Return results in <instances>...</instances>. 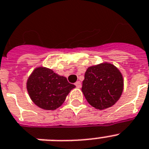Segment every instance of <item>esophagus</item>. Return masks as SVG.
Segmentation results:
<instances>
[{"mask_svg":"<svg viewBox=\"0 0 149 149\" xmlns=\"http://www.w3.org/2000/svg\"><path fill=\"white\" fill-rule=\"evenodd\" d=\"M74 85H75V86L77 87V88H81V81H77V82H76V83L74 84Z\"/></svg>","mask_w":149,"mask_h":149,"instance_id":"esophagus-1","label":"esophagus"}]
</instances>
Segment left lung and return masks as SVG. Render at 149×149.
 Here are the masks:
<instances>
[{
  "mask_svg": "<svg viewBox=\"0 0 149 149\" xmlns=\"http://www.w3.org/2000/svg\"><path fill=\"white\" fill-rule=\"evenodd\" d=\"M123 89L124 80L120 71L114 65L105 62L87 68L81 90L90 105L102 110L116 103Z\"/></svg>",
  "mask_w": 149,
  "mask_h": 149,
  "instance_id": "left-lung-1",
  "label": "left lung"
}]
</instances>
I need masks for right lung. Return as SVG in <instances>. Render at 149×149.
<instances>
[{
  "label": "right lung",
  "instance_id": "1",
  "mask_svg": "<svg viewBox=\"0 0 149 149\" xmlns=\"http://www.w3.org/2000/svg\"><path fill=\"white\" fill-rule=\"evenodd\" d=\"M74 87L66 77L44 67L35 68L27 81L30 98L35 105L45 110H55L61 106Z\"/></svg>",
  "mask_w": 149,
  "mask_h": 149
}]
</instances>
